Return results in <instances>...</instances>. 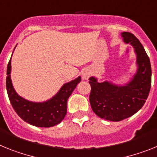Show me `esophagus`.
<instances>
[{
	"label": "esophagus",
	"instance_id": "obj_1",
	"mask_svg": "<svg viewBox=\"0 0 157 157\" xmlns=\"http://www.w3.org/2000/svg\"><path fill=\"white\" fill-rule=\"evenodd\" d=\"M89 76H90V73H88V72H87V71L84 72L82 74V77L84 79H88V77H89Z\"/></svg>",
	"mask_w": 157,
	"mask_h": 157
}]
</instances>
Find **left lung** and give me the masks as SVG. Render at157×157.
I'll use <instances>...</instances> for the list:
<instances>
[{
  "instance_id": "1",
  "label": "left lung",
  "mask_w": 157,
  "mask_h": 157,
  "mask_svg": "<svg viewBox=\"0 0 157 157\" xmlns=\"http://www.w3.org/2000/svg\"><path fill=\"white\" fill-rule=\"evenodd\" d=\"M126 43L134 47L137 54V72L129 84L117 86L110 82H97L89 78L91 92L89 101L96 115L113 122H119L131 117L144 106L149 94L152 82V69L149 58L140 41L130 32H122Z\"/></svg>"
}]
</instances>
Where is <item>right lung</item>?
I'll return each instance as SVG.
<instances>
[{
  "mask_svg": "<svg viewBox=\"0 0 157 157\" xmlns=\"http://www.w3.org/2000/svg\"><path fill=\"white\" fill-rule=\"evenodd\" d=\"M15 50V49H14ZM11 59L7 67L6 88L13 109L24 122L38 127H51L60 123L67 112V100L80 77L65 84L52 99L43 103H33L17 95L11 81Z\"/></svg>",
  "mask_w": 157,
  "mask_h": 157,
  "instance_id": "1",
  "label": "right lung"
}]
</instances>
